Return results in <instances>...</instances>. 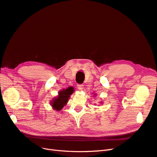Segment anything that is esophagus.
I'll return each mask as SVG.
<instances>
[{"label":"esophagus","mask_w":157,"mask_h":157,"mask_svg":"<svg viewBox=\"0 0 157 157\" xmlns=\"http://www.w3.org/2000/svg\"><path fill=\"white\" fill-rule=\"evenodd\" d=\"M77 87H78V89H79V91H82L83 89V85H82V84H78Z\"/></svg>","instance_id":"1"}]
</instances>
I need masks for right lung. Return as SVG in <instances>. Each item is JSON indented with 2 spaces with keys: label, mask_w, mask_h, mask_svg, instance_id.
I'll return each instance as SVG.
<instances>
[{
  "label": "right lung",
  "mask_w": 157,
  "mask_h": 157,
  "mask_svg": "<svg viewBox=\"0 0 157 157\" xmlns=\"http://www.w3.org/2000/svg\"><path fill=\"white\" fill-rule=\"evenodd\" d=\"M74 91V87H70L59 92V96L54 98L51 101V106L54 110L60 111L68 101L69 98Z\"/></svg>",
  "instance_id": "right-lung-1"
}]
</instances>
